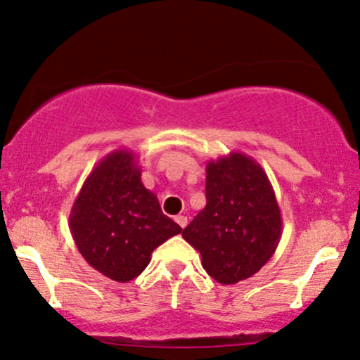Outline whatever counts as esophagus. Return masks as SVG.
<instances>
[{"label": "esophagus", "instance_id": "obj_1", "mask_svg": "<svg viewBox=\"0 0 360 360\" xmlns=\"http://www.w3.org/2000/svg\"><path fill=\"white\" fill-rule=\"evenodd\" d=\"M174 220H176L177 225L181 226V229H184V226L188 225V217H184V214H177Z\"/></svg>", "mask_w": 360, "mask_h": 360}]
</instances>
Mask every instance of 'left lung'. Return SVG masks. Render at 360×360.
I'll return each mask as SVG.
<instances>
[{
    "mask_svg": "<svg viewBox=\"0 0 360 360\" xmlns=\"http://www.w3.org/2000/svg\"><path fill=\"white\" fill-rule=\"evenodd\" d=\"M283 220L269 177L257 160L230 152L206 162V205L183 230L220 284L255 272L278 249Z\"/></svg>",
    "mask_w": 360,
    "mask_h": 360,
    "instance_id": "left-lung-1",
    "label": "left lung"
}]
</instances>
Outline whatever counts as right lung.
<instances>
[{
  "label": "right lung",
  "mask_w": 360,
  "mask_h": 360,
  "mask_svg": "<svg viewBox=\"0 0 360 360\" xmlns=\"http://www.w3.org/2000/svg\"><path fill=\"white\" fill-rule=\"evenodd\" d=\"M140 176L134 152H110L86 177L69 214V229L82 257L117 283L137 278L152 252L183 230L162 213Z\"/></svg>",
  "instance_id": "add662e5"
}]
</instances>
